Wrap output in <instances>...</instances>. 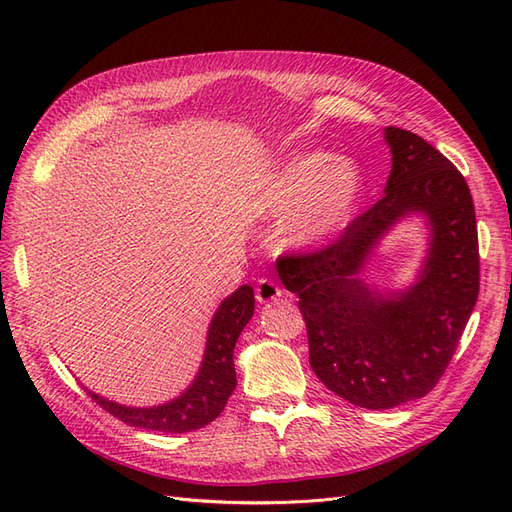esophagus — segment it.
Wrapping results in <instances>:
<instances>
[{
    "mask_svg": "<svg viewBox=\"0 0 512 512\" xmlns=\"http://www.w3.org/2000/svg\"><path fill=\"white\" fill-rule=\"evenodd\" d=\"M282 297V288L277 286L273 280H267V277H262V280L256 284V301L258 303H269Z\"/></svg>",
    "mask_w": 512,
    "mask_h": 512,
    "instance_id": "obj_1",
    "label": "esophagus"
}]
</instances>
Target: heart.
Segmentation results:
<instances>
[{
    "label": "heart",
    "instance_id": "heart-1",
    "mask_svg": "<svg viewBox=\"0 0 512 512\" xmlns=\"http://www.w3.org/2000/svg\"><path fill=\"white\" fill-rule=\"evenodd\" d=\"M363 192L361 170L327 151H303L258 181L252 205L265 213L297 207L286 235L297 245H314L333 237L350 218Z\"/></svg>",
    "mask_w": 512,
    "mask_h": 512
}]
</instances>
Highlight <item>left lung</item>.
<instances>
[{
  "label": "left lung",
  "instance_id": "obj_1",
  "mask_svg": "<svg viewBox=\"0 0 512 512\" xmlns=\"http://www.w3.org/2000/svg\"><path fill=\"white\" fill-rule=\"evenodd\" d=\"M393 168L384 196L329 245L277 260L299 297L309 365L329 391L367 410L425 397L451 363L478 299L480 258L466 179L425 138L384 130ZM421 212L432 243L419 282L382 298L358 277L370 247L397 219Z\"/></svg>",
  "mask_w": 512,
  "mask_h": 512
}]
</instances>
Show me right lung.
<instances>
[{
    "mask_svg": "<svg viewBox=\"0 0 512 512\" xmlns=\"http://www.w3.org/2000/svg\"><path fill=\"white\" fill-rule=\"evenodd\" d=\"M252 316L254 290L250 286H241L222 301L211 320L205 359L196 380L181 397L168 401L164 406L130 408L119 406L96 393L89 395L100 408L130 427L164 433H185L205 427L222 414L228 397L235 391L237 374L232 352H235L237 339Z\"/></svg>",
    "mask_w": 512,
    "mask_h": 512,
    "instance_id": "obj_1",
    "label": "right lung"
}]
</instances>
